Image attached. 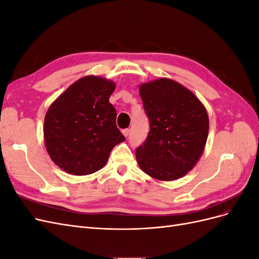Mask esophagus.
<instances>
[{
	"label": "esophagus",
	"instance_id": "obj_1",
	"mask_svg": "<svg viewBox=\"0 0 259 259\" xmlns=\"http://www.w3.org/2000/svg\"><path fill=\"white\" fill-rule=\"evenodd\" d=\"M122 133H123V135H124L125 137H127L128 134H130V130H128V128H125V130L122 131Z\"/></svg>",
	"mask_w": 259,
	"mask_h": 259
}]
</instances>
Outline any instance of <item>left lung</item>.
I'll use <instances>...</instances> for the list:
<instances>
[{
  "label": "left lung",
  "mask_w": 259,
  "mask_h": 259,
  "mask_svg": "<svg viewBox=\"0 0 259 259\" xmlns=\"http://www.w3.org/2000/svg\"><path fill=\"white\" fill-rule=\"evenodd\" d=\"M139 94L150 124L146 142L136 149L140 168L159 180L185 176L204 151L206 109L193 93L166 77L142 84Z\"/></svg>",
  "instance_id": "left-lung-1"
}]
</instances>
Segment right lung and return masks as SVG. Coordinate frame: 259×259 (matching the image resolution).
<instances>
[{
    "label": "right lung",
    "instance_id": "add662e5",
    "mask_svg": "<svg viewBox=\"0 0 259 259\" xmlns=\"http://www.w3.org/2000/svg\"><path fill=\"white\" fill-rule=\"evenodd\" d=\"M115 84L95 75L77 80L54 101L44 119L45 147L69 174L90 175L105 166L114 146L125 140L109 103Z\"/></svg>",
    "mask_w": 259,
    "mask_h": 259
}]
</instances>
